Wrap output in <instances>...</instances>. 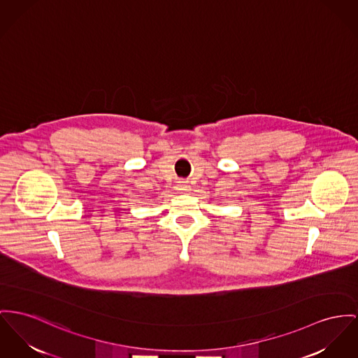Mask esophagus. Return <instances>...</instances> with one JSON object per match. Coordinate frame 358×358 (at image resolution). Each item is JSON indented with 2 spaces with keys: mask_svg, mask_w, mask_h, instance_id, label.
<instances>
[{
  "mask_svg": "<svg viewBox=\"0 0 358 358\" xmlns=\"http://www.w3.org/2000/svg\"><path fill=\"white\" fill-rule=\"evenodd\" d=\"M178 187H179V190L182 191H189L191 189L190 185L187 182H179Z\"/></svg>",
  "mask_w": 358,
  "mask_h": 358,
  "instance_id": "34e87169",
  "label": "esophagus"
}]
</instances>
